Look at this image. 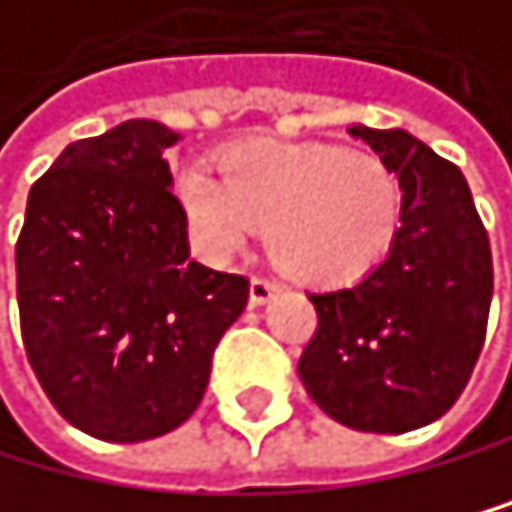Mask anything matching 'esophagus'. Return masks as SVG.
<instances>
[{
	"label": "esophagus",
	"instance_id": "1",
	"mask_svg": "<svg viewBox=\"0 0 512 512\" xmlns=\"http://www.w3.org/2000/svg\"><path fill=\"white\" fill-rule=\"evenodd\" d=\"M277 293V280L271 277H251V306L267 303Z\"/></svg>",
	"mask_w": 512,
	"mask_h": 512
}]
</instances>
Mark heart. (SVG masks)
<instances>
[{
    "label": "heart",
    "mask_w": 512,
    "mask_h": 512,
    "mask_svg": "<svg viewBox=\"0 0 512 512\" xmlns=\"http://www.w3.org/2000/svg\"><path fill=\"white\" fill-rule=\"evenodd\" d=\"M222 176L190 167L177 180V203L199 251L225 258L267 225L271 261L303 283L368 274L387 258L403 222V186L368 151L245 141L222 157Z\"/></svg>",
    "instance_id": "b5f03b06"
}]
</instances>
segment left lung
Here are the masks:
<instances>
[{"label": "left lung", "mask_w": 512, "mask_h": 512, "mask_svg": "<svg viewBox=\"0 0 512 512\" xmlns=\"http://www.w3.org/2000/svg\"><path fill=\"white\" fill-rule=\"evenodd\" d=\"M400 177L390 254L355 287L309 293L316 332L300 381L361 432H410L455 406L487 335L494 261L461 170L403 128H351Z\"/></svg>", "instance_id": "obj_1"}]
</instances>
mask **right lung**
<instances>
[{
    "instance_id": "add662e5",
    "label": "right lung",
    "mask_w": 512,
    "mask_h": 512,
    "mask_svg": "<svg viewBox=\"0 0 512 512\" xmlns=\"http://www.w3.org/2000/svg\"><path fill=\"white\" fill-rule=\"evenodd\" d=\"M131 119L64 148L28 193L15 245L22 342L54 410L102 442L157 439L193 416L248 277L190 261L164 151Z\"/></svg>"
}]
</instances>
